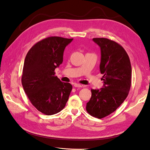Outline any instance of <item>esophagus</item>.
I'll return each instance as SVG.
<instances>
[{"mask_svg": "<svg viewBox=\"0 0 150 150\" xmlns=\"http://www.w3.org/2000/svg\"><path fill=\"white\" fill-rule=\"evenodd\" d=\"M74 87L80 88V87H82L83 85H81L80 84H78V83H74Z\"/></svg>", "mask_w": 150, "mask_h": 150, "instance_id": "34e87169", "label": "esophagus"}]
</instances>
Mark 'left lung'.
<instances>
[{"label": "left lung", "instance_id": "8db88e82", "mask_svg": "<svg viewBox=\"0 0 150 150\" xmlns=\"http://www.w3.org/2000/svg\"><path fill=\"white\" fill-rule=\"evenodd\" d=\"M93 41L100 47L99 69L104 85L100 89L91 90L86 110L93 117L101 119L115 111L127 98L132 67L127 52L117 42L105 38H94Z\"/></svg>", "mask_w": 150, "mask_h": 150}]
</instances>
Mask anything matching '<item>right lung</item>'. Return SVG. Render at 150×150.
<instances>
[{"label": "right lung", "mask_w": 150, "mask_h": 150, "mask_svg": "<svg viewBox=\"0 0 150 150\" xmlns=\"http://www.w3.org/2000/svg\"><path fill=\"white\" fill-rule=\"evenodd\" d=\"M73 38L50 36L36 43L25 56L22 84L32 105L47 115L64 108L72 86L62 82L54 70L63 62L65 48Z\"/></svg>", "instance_id": "right-lung-1"}]
</instances>
